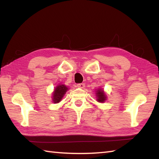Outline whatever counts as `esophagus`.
<instances>
[{
	"label": "esophagus",
	"instance_id": "1",
	"mask_svg": "<svg viewBox=\"0 0 159 159\" xmlns=\"http://www.w3.org/2000/svg\"><path fill=\"white\" fill-rule=\"evenodd\" d=\"M85 84L84 83H79L77 84V87H79V88H84L85 87Z\"/></svg>",
	"mask_w": 159,
	"mask_h": 159
}]
</instances>
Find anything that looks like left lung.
I'll return each instance as SVG.
<instances>
[{
    "mask_svg": "<svg viewBox=\"0 0 159 159\" xmlns=\"http://www.w3.org/2000/svg\"><path fill=\"white\" fill-rule=\"evenodd\" d=\"M96 96L97 101L99 102H104L107 100L106 93L102 89H98L96 91Z\"/></svg>",
    "mask_w": 159,
    "mask_h": 159,
    "instance_id": "left-lung-1",
    "label": "left lung"
}]
</instances>
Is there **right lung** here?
Here are the masks:
<instances>
[{
    "label": "right lung",
    "instance_id": "obj_1",
    "mask_svg": "<svg viewBox=\"0 0 159 159\" xmlns=\"http://www.w3.org/2000/svg\"><path fill=\"white\" fill-rule=\"evenodd\" d=\"M68 88L65 85H59L57 86L52 94V102L54 103H59L62 100Z\"/></svg>",
    "mask_w": 159,
    "mask_h": 159
}]
</instances>
